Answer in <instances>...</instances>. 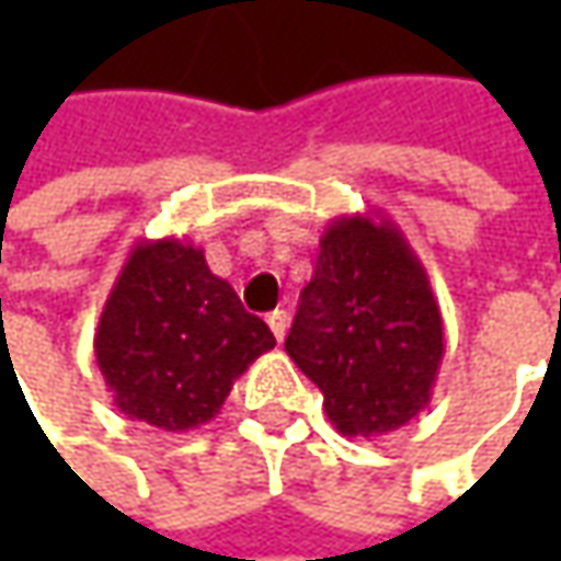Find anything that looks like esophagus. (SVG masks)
<instances>
[{
	"instance_id": "obj_1",
	"label": "esophagus",
	"mask_w": 561,
	"mask_h": 561,
	"mask_svg": "<svg viewBox=\"0 0 561 561\" xmlns=\"http://www.w3.org/2000/svg\"><path fill=\"white\" fill-rule=\"evenodd\" d=\"M268 328H271V334L277 336V340H284L287 331H290V314L284 312V309H274V312L268 314Z\"/></svg>"
}]
</instances>
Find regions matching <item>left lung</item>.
<instances>
[{"label":"left lung","mask_w":561,"mask_h":561,"mask_svg":"<svg viewBox=\"0 0 561 561\" xmlns=\"http://www.w3.org/2000/svg\"><path fill=\"white\" fill-rule=\"evenodd\" d=\"M287 356L343 437H380L427 409L443 318L427 271L390 218L343 215L321 233Z\"/></svg>","instance_id":"obj_1"}]
</instances>
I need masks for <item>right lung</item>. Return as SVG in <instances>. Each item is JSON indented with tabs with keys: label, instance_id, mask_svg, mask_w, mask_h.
<instances>
[{
	"label": "right lung",
	"instance_id": "right-lung-1",
	"mask_svg": "<svg viewBox=\"0 0 561 561\" xmlns=\"http://www.w3.org/2000/svg\"><path fill=\"white\" fill-rule=\"evenodd\" d=\"M96 365L121 415L159 431L211 421L233 380L274 350L268 324L178 237L130 249L99 314Z\"/></svg>",
	"mask_w": 561,
	"mask_h": 561
}]
</instances>
